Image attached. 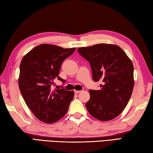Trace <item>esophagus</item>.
<instances>
[{"mask_svg":"<svg viewBox=\"0 0 153 153\" xmlns=\"http://www.w3.org/2000/svg\"><path fill=\"white\" fill-rule=\"evenodd\" d=\"M74 92L75 94H79V92H81V90H74Z\"/></svg>","mask_w":153,"mask_h":153,"instance_id":"34e87169","label":"esophagus"}]
</instances>
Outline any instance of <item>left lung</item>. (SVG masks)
<instances>
[{
    "instance_id": "1",
    "label": "left lung",
    "mask_w": 153,
    "mask_h": 153,
    "mask_svg": "<svg viewBox=\"0 0 153 153\" xmlns=\"http://www.w3.org/2000/svg\"><path fill=\"white\" fill-rule=\"evenodd\" d=\"M80 55L89 61L94 82H101V89L90 90L86 107L92 117L107 121L123 112L132 94L134 66L120 46L98 44L77 49Z\"/></svg>"
}]
</instances>
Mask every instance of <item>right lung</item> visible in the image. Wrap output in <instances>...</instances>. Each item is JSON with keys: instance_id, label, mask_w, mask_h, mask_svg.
Instances as JSON below:
<instances>
[{"instance_id": "1", "label": "right lung", "mask_w": 153, "mask_h": 153, "mask_svg": "<svg viewBox=\"0 0 153 153\" xmlns=\"http://www.w3.org/2000/svg\"><path fill=\"white\" fill-rule=\"evenodd\" d=\"M76 48L42 44L32 49L22 59L18 83L28 108L35 117L46 123H53L64 117L74 97V92L52 88L59 76L62 63Z\"/></svg>"}]
</instances>
